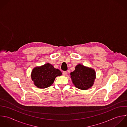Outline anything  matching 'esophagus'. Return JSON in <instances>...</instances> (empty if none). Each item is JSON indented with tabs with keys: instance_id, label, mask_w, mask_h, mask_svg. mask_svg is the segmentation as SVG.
<instances>
[{
	"instance_id": "esophagus-1",
	"label": "esophagus",
	"mask_w": 127,
	"mask_h": 127,
	"mask_svg": "<svg viewBox=\"0 0 127 127\" xmlns=\"http://www.w3.org/2000/svg\"><path fill=\"white\" fill-rule=\"evenodd\" d=\"M67 74V71H63V74L64 76H66Z\"/></svg>"
}]
</instances>
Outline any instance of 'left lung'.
I'll use <instances>...</instances> for the list:
<instances>
[{
    "instance_id": "obj_1",
    "label": "left lung",
    "mask_w": 127,
    "mask_h": 127,
    "mask_svg": "<svg viewBox=\"0 0 127 127\" xmlns=\"http://www.w3.org/2000/svg\"><path fill=\"white\" fill-rule=\"evenodd\" d=\"M70 75L74 86L82 90H87L91 88L93 86L96 78L94 69L81 64L77 65L75 70L71 72Z\"/></svg>"
}]
</instances>
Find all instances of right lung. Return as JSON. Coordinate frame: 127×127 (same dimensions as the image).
<instances>
[{"label": "right lung", "mask_w": 127, "mask_h": 127, "mask_svg": "<svg viewBox=\"0 0 127 127\" xmlns=\"http://www.w3.org/2000/svg\"><path fill=\"white\" fill-rule=\"evenodd\" d=\"M62 75L61 72L55 69L52 65L46 63L33 69L31 78L34 85L39 89H45L52 85L55 79Z\"/></svg>", "instance_id": "add662e5"}]
</instances>
